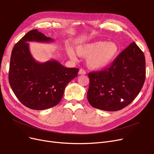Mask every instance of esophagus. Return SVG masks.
Here are the masks:
<instances>
[{
    "label": "esophagus",
    "instance_id": "esophagus-1",
    "mask_svg": "<svg viewBox=\"0 0 154 154\" xmlns=\"http://www.w3.org/2000/svg\"><path fill=\"white\" fill-rule=\"evenodd\" d=\"M79 74H86V71H85L84 69H80V71H79Z\"/></svg>",
    "mask_w": 154,
    "mask_h": 154
}]
</instances>
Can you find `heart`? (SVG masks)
<instances>
[{"instance_id":"heart-1","label":"heart","mask_w":154,"mask_h":154,"mask_svg":"<svg viewBox=\"0 0 154 154\" xmlns=\"http://www.w3.org/2000/svg\"><path fill=\"white\" fill-rule=\"evenodd\" d=\"M119 48L118 45L112 42L96 41L80 45L76 49L77 54L83 57H87V64L92 69H100L109 66L118 57ZM69 57L76 60L74 51L67 49Z\"/></svg>"}]
</instances>
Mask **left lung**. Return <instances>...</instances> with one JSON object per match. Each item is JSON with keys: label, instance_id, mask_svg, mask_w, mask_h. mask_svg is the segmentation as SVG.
<instances>
[{"label": "left lung", "instance_id": "8db88e82", "mask_svg": "<svg viewBox=\"0 0 154 154\" xmlns=\"http://www.w3.org/2000/svg\"><path fill=\"white\" fill-rule=\"evenodd\" d=\"M145 64L143 52L133 42L109 67L88 73L87 100L91 105L117 111L131 103L144 85Z\"/></svg>", "mask_w": 154, "mask_h": 154}]
</instances>
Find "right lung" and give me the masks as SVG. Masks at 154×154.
<instances>
[{"label": "right lung", "mask_w": 154, "mask_h": 154, "mask_svg": "<svg viewBox=\"0 0 154 154\" xmlns=\"http://www.w3.org/2000/svg\"><path fill=\"white\" fill-rule=\"evenodd\" d=\"M53 41L37 29L26 33L14 46L9 69V82L21 103L33 110L58 105L65 88L77 76L79 69L67 68L57 60L38 63L32 57L27 42Z\"/></svg>", "instance_id": "add662e5"}]
</instances>
